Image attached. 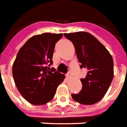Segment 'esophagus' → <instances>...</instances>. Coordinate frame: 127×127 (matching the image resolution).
<instances>
[{"mask_svg": "<svg viewBox=\"0 0 127 127\" xmlns=\"http://www.w3.org/2000/svg\"><path fill=\"white\" fill-rule=\"evenodd\" d=\"M67 78H68V79H70V78H71V72H68V73H67Z\"/></svg>", "mask_w": 127, "mask_h": 127, "instance_id": "esophagus-1", "label": "esophagus"}]
</instances>
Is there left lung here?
Wrapping results in <instances>:
<instances>
[{
  "label": "left lung",
  "mask_w": 127,
  "mask_h": 127,
  "mask_svg": "<svg viewBox=\"0 0 127 127\" xmlns=\"http://www.w3.org/2000/svg\"><path fill=\"white\" fill-rule=\"evenodd\" d=\"M74 46L81 68L87 69V74L81 79L83 88L80 93L71 97L83 105L97 103L107 93L114 76L112 56L101 42L89 32L64 33Z\"/></svg>",
  "instance_id": "1"
}]
</instances>
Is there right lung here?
Instances as JSON below:
<instances>
[{"instance_id":"right-lung-1","label":"right lung","mask_w":127,"mask_h":127,"mask_svg":"<svg viewBox=\"0 0 127 127\" xmlns=\"http://www.w3.org/2000/svg\"><path fill=\"white\" fill-rule=\"evenodd\" d=\"M63 33L34 35L24 44L12 65L14 81L19 92L33 105H44L53 99L64 75L49 67L53 64L55 45ZM49 65V66H47Z\"/></svg>"}]
</instances>
